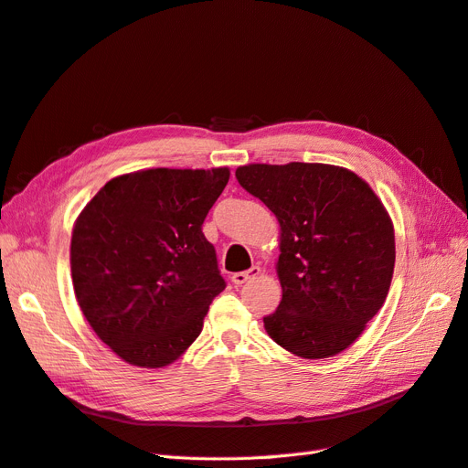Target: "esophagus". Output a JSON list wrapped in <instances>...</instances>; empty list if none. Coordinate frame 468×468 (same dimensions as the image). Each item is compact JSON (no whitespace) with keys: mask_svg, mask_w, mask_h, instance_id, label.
<instances>
[{"mask_svg":"<svg viewBox=\"0 0 468 468\" xmlns=\"http://www.w3.org/2000/svg\"><path fill=\"white\" fill-rule=\"evenodd\" d=\"M261 273V267L260 265H253V267H250L248 271H239V273H234L232 275V282L234 285H244V282H248L250 279H256L258 275Z\"/></svg>","mask_w":468,"mask_h":468,"instance_id":"obj_1","label":"esophagus"}]
</instances>
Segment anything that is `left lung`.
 Returning <instances> with one entry per match:
<instances>
[{
    "label": "left lung",
    "instance_id": "1",
    "mask_svg": "<svg viewBox=\"0 0 468 468\" xmlns=\"http://www.w3.org/2000/svg\"><path fill=\"white\" fill-rule=\"evenodd\" d=\"M236 179L281 226L282 299L265 332L304 359L337 356L387 301L396 250L385 205L365 179L330 164H248Z\"/></svg>",
    "mask_w": 468,
    "mask_h": 468
}]
</instances>
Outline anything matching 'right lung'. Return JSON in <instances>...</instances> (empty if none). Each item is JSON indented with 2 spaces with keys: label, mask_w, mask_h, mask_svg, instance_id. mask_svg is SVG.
<instances>
[{
  "label": "right lung",
  "mask_w": 468,
  "mask_h": 468,
  "mask_svg": "<svg viewBox=\"0 0 468 468\" xmlns=\"http://www.w3.org/2000/svg\"><path fill=\"white\" fill-rule=\"evenodd\" d=\"M229 167H154L112 177L80 212L69 244L78 304L112 353L144 369L179 359L224 291L203 234Z\"/></svg>",
  "instance_id": "1"
}]
</instances>
